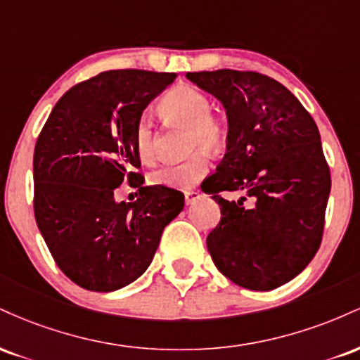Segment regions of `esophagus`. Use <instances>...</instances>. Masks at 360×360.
<instances>
[{"label":"esophagus","instance_id":"obj_1","mask_svg":"<svg viewBox=\"0 0 360 360\" xmlns=\"http://www.w3.org/2000/svg\"><path fill=\"white\" fill-rule=\"evenodd\" d=\"M200 198H201V193L196 191V189H189V191L184 193V201L188 206L193 205L196 200H200Z\"/></svg>","mask_w":360,"mask_h":360}]
</instances>
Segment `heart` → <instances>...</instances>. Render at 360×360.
<instances>
[{
    "instance_id": "b5f03b06",
    "label": "heart",
    "mask_w": 360,
    "mask_h": 360,
    "mask_svg": "<svg viewBox=\"0 0 360 360\" xmlns=\"http://www.w3.org/2000/svg\"><path fill=\"white\" fill-rule=\"evenodd\" d=\"M160 111L164 117L189 128L188 152H194L191 157L179 164H167L148 174L152 186L172 189L191 188L198 181L203 179L208 172V157L201 150L214 154L225 146L229 137V125L217 115L212 113V101L191 86H177L171 89L160 101ZM135 155L142 162L154 159V125L147 115H142L134 127L131 135Z\"/></svg>"
}]
</instances>
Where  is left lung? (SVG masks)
Returning <instances> with one entry per match:
<instances>
[{"instance_id": "left-lung-1", "label": "left lung", "mask_w": 360, "mask_h": 360, "mask_svg": "<svg viewBox=\"0 0 360 360\" xmlns=\"http://www.w3.org/2000/svg\"><path fill=\"white\" fill-rule=\"evenodd\" d=\"M229 120L226 154L201 189L220 205L206 238L214 266L238 286L271 291L300 274L320 249L330 169L315 120L281 82L252 71L188 72ZM242 191L243 209L221 198Z\"/></svg>"}]
</instances>
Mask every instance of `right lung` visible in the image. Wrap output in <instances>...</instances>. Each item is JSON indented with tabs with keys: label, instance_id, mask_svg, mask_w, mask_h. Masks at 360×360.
<instances>
[{
	"label": "right lung",
	"instance_id": "obj_1",
	"mask_svg": "<svg viewBox=\"0 0 360 360\" xmlns=\"http://www.w3.org/2000/svg\"><path fill=\"white\" fill-rule=\"evenodd\" d=\"M172 72L106 71L72 86L53 106L34 152V212L59 269L77 286L110 292L150 266L160 235L184 208L179 191L142 186L131 135ZM128 180L134 204L114 201Z\"/></svg>",
	"mask_w": 360,
	"mask_h": 360
}]
</instances>
